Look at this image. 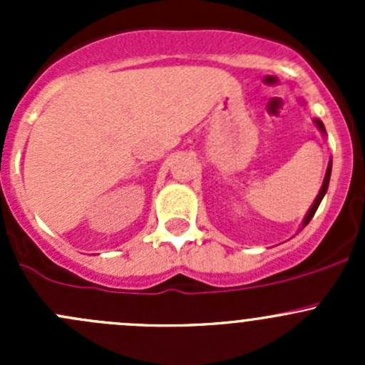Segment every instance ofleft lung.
<instances>
[{"label": "left lung", "mask_w": 365, "mask_h": 365, "mask_svg": "<svg viewBox=\"0 0 365 365\" xmlns=\"http://www.w3.org/2000/svg\"><path fill=\"white\" fill-rule=\"evenodd\" d=\"M300 102H304V101H300ZM314 123H316V127H318V130L322 132L323 135H327V130H325V125H323V121H322V120H318V118H314ZM330 173H332V159L329 160V168H327V173H325V180H323V185H322V189H319L318 196H316L314 203L311 205V208H309V212L305 213L304 220H302V226H300V230H304V227L307 226L309 222H311V219H312V217H314V213H316V210H318L319 203H322V200H323V197H325V194H327V189H329V182H330Z\"/></svg>", "instance_id": "8db88e82"}]
</instances>
